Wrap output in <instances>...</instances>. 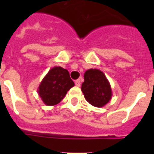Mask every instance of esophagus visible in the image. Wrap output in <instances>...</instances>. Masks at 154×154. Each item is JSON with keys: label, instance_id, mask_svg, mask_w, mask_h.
I'll return each instance as SVG.
<instances>
[{"label": "esophagus", "instance_id": "obj_1", "mask_svg": "<svg viewBox=\"0 0 154 154\" xmlns=\"http://www.w3.org/2000/svg\"><path fill=\"white\" fill-rule=\"evenodd\" d=\"M75 83L76 86H80V85H81V80H80L79 79L75 80Z\"/></svg>", "mask_w": 154, "mask_h": 154}]
</instances>
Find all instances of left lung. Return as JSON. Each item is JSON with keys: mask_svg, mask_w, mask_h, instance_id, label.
Segmentation results:
<instances>
[{"mask_svg": "<svg viewBox=\"0 0 154 154\" xmlns=\"http://www.w3.org/2000/svg\"><path fill=\"white\" fill-rule=\"evenodd\" d=\"M81 89L86 101L96 107L106 106L112 96L109 82L102 71L96 69L85 72Z\"/></svg>", "mask_w": 154, "mask_h": 154, "instance_id": "8db88e82", "label": "left lung"}]
</instances>
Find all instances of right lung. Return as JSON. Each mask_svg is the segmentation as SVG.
<instances>
[{
    "label": "right lung",
    "mask_w": 154,
    "mask_h": 154,
    "mask_svg": "<svg viewBox=\"0 0 154 154\" xmlns=\"http://www.w3.org/2000/svg\"><path fill=\"white\" fill-rule=\"evenodd\" d=\"M74 85L67 69L55 66L41 82L38 93L45 104L55 106L62 101L68 91Z\"/></svg>",
    "instance_id": "right-lung-1"
}]
</instances>
